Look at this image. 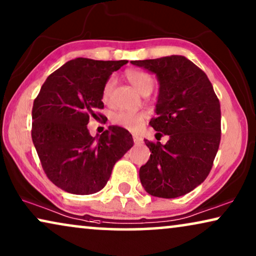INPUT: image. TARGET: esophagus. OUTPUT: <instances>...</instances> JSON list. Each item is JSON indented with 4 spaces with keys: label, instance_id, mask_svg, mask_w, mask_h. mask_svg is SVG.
<instances>
[{
    "label": "esophagus",
    "instance_id": "34e87169",
    "mask_svg": "<svg viewBox=\"0 0 256 256\" xmlns=\"http://www.w3.org/2000/svg\"><path fill=\"white\" fill-rule=\"evenodd\" d=\"M132 140H134L135 144H141V143L143 142L142 138H140V136H138V135H132Z\"/></svg>",
    "mask_w": 256,
    "mask_h": 256
}]
</instances>
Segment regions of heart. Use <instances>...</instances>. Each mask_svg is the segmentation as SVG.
<instances>
[{
	"label": "heart",
	"mask_w": 256,
	"mask_h": 256,
	"mask_svg": "<svg viewBox=\"0 0 256 256\" xmlns=\"http://www.w3.org/2000/svg\"><path fill=\"white\" fill-rule=\"evenodd\" d=\"M126 78L128 79V82L132 84V87L141 94L152 92L154 87V79L149 73L142 71V70L130 68L126 71ZM112 87H113V80L108 79L104 82L102 87V93H101V98H102V101H104V102H107L110 100ZM142 115L132 113V112L120 110L112 115V122L114 124L129 129V130H134V129L138 128L140 124H142Z\"/></svg>",
	"instance_id": "b5f03b06"
}]
</instances>
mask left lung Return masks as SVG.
Segmentation results:
<instances>
[{"label":"left lung","mask_w":256,"mask_h":256,"mask_svg":"<svg viewBox=\"0 0 256 256\" xmlns=\"http://www.w3.org/2000/svg\"><path fill=\"white\" fill-rule=\"evenodd\" d=\"M155 73L160 82L156 118L150 126L169 136L166 144L144 140L150 158L140 168V180L149 194L177 198L208 176L222 138V112L204 71L183 56L132 60Z\"/></svg>","instance_id":"8db88e82"}]
</instances>
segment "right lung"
Here are the masks:
<instances>
[{"label": "right lung", "mask_w": 256, "mask_h": 256, "mask_svg": "<svg viewBox=\"0 0 256 256\" xmlns=\"http://www.w3.org/2000/svg\"><path fill=\"white\" fill-rule=\"evenodd\" d=\"M127 60L76 58L51 73L32 107L31 136L44 172L68 194H92L104 188L114 164L134 144L124 128L110 126L90 136V118H102L104 82Z\"/></svg>", "instance_id": "1"}]
</instances>
